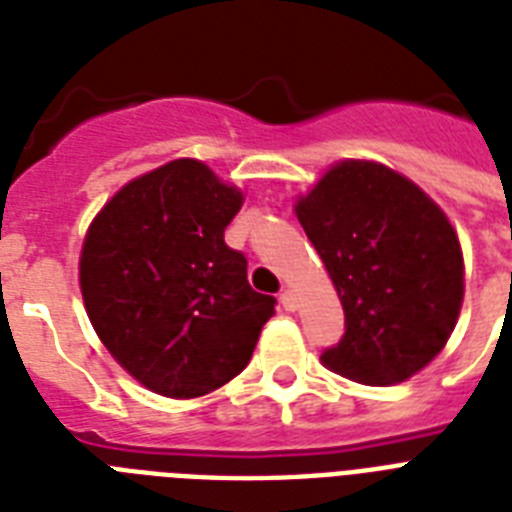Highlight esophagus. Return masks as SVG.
<instances>
[{
    "mask_svg": "<svg viewBox=\"0 0 512 512\" xmlns=\"http://www.w3.org/2000/svg\"><path fill=\"white\" fill-rule=\"evenodd\" d=\"M279 300H281V305L287 308V311H295L297 308V295L292 292V289H284V292L279 295Z\"/></svg>",
    "mask_w": 512,
    "mask_h": 512,
    "instance_id": "34e87169",
    "label": "esophagus"
}]
</instances>
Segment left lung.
<instances>
[{
  "label": "left lung",
  "instance_id": "obj_1",
  "mask_svg": "<svg viewBox=\"0 0 512 512\" xmlns=\"http://www.w3.org/2000/svg\"><path fill=\"white\" fill-rule=\"evenodd\" d=\"M327 265L345 335L321 353L348 380L396 385L444 348L462 305V249L446 215L374 162H342L297 201Z\"/></svg>",
  "mask_w": 512,
  "mask_h": 512
}]
</instances>
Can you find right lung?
Returning <instances> with one entry per match:
<instances>
[{
	"label": "right lung",
	"instance_id": "1",
	"mask_svg": "<svg viewBox=\"0 0 512 512\" xmlns=\"http://www.w3.org/2000/svg\"><path fill=\"white\" fill-rule=\"evenodd\" d=\"M241 201L207 164L177 159L124 185L87 231V316L159 396L196 398L233 380L273 316L276 297L249 287L247 257L225 244Z\"/></svg>",
	"mask_w": 512,
	"mask_h": 512
}]
</instances>
